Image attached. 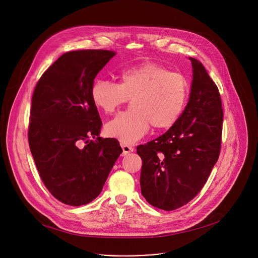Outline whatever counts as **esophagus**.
I'll list each match as a JSON object with an SVG mask.
<instances>
[{
  "label": "esophagus",
  "instance_id": "34e87169",
  "mask_svg": "<svg viewBox=\"0 0 258 258\" xmlns=\"http://www.w3.org/2000/svg\"><path fill=\"white\" fill-rule=\"evenodd\" d=\"M121 148H122V153L125 155L130 152H133L134 151V148L128 145H125V144H121Z\"/></svg>",
  "mask_w": 258,
  "mask_h": 258
}]
</instances>
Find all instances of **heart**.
<instances>
[{"mask_svg": "<svg viewBox=\"0 0 258 258\" xmlns=\"http://www.w3.org/2000/svg\"><path fill=\"white\" fill-rule=\"evenodd\" d=\"M189 96L187 77L155 62L123 68L118 84L98 79L91 87L92 102L105 114L113 113L131 99V108L105 125L107 136L125 145L142 139L151 125L158 131L173 126L185 110Z\"/></svg>", "mask_w": 258, "mask_h": 258, "instance_id": "obj_1", "label": "heart"}]
</instances>
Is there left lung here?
Returning <instances> with one entry per match:
<instances>
[{
	"instance_id": "obj_1",
	"label": "left lung",
	"mask_w": 258,
	"mask_h": 258,
	"mask_svg": "<svg viewBox=\"0 0 258 258\" xmlns=\"http://www.w3.org/2000/svg\"><path fill=\"white\" fill-rule=\"evenodd\" d=\"M189 102L165 134L137 147L142 158L141 191L149 204L171 211L201 191L222 147L224 111L217 86L201 62L190 58Z\"/></svg>"
}]
</instances>
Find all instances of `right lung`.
I'll use <instances>...</instances> for the list:
<instances>
[{"label":"right lung","instance_id":"obj_1","mask_svg":"<svg viewBox=\"0 0 258 258\" xmlns=\"http://www.w3.org/2000/svg\"><path fill=\"white\" fill-rule=\"evenodd\" d=\"M115 55L109 50L64 53L33 91L30 152L48 191L66 205H85L98 197L122 152L116 139L98 137L102 121L91 99L96 76ZM91 136L97 138L92 141Z\"/></svg>","mask_w":258,"mask_h":258}]
</instances>
